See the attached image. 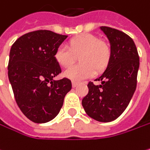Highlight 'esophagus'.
<instances>
[{"label":"esophagus","instance_id":"34e87169","mask_svg":"<svg viewBox=\"0 0 150 150\" xmlns=\"http://www.w3.org/2000/svg\"><path fill=\"white\" fill-rule=\"evenodd\" d=\"M77 85H78V83H77V82H74V81L72 82V86H73L74 88H76Z\"/></svg>","mask_w":150,"mask_h":150}]
</instances>
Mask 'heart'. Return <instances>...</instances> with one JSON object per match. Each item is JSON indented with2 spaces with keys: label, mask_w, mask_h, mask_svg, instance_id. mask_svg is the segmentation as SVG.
<instances>
[{
  "label": "heart",
  "mask_w": 150,
  "mask_h": 150,
  "mask_svg": "<svg viewBox=\"0 0 150 150\" xmlns=\"http://www.w3.org/2000/svg\"><path fill=\"white\" fill-rule=\"evenodd\" d=\"M79 57L80 65L72 66L63 73L64 76L74 81H82L91 77L95 69H104L109 60L110 49L93 35L84 34L69 42V47L65 44L59 45L54 54L55 60L64 67L71 66L76 60V55Z\"/></svg>",
  "instance_id": "obj_1"
}]
</instances>
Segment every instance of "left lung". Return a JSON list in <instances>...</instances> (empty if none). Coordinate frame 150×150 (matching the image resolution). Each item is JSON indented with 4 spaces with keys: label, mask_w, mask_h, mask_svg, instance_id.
I'll return each mask as SVG.
<instances>
[{
    "label": "left lung",
    "mask_w": 150,
    "mask_h": 150,
    "mask_svg": "<svg viewBox=\"0 0 150 150\" xmlns=\"http://www.w3.org/2000/svg\"><path fill=\"white\" fill-rule=\"evenodd\" d=\"M110 43L108 67L95 81L88 83L89 92L82 105L86 114L99 122H111L120 116L129 105L136 90L140 58L133 40L124 32L100 26Z\"/></svg>",
    "instance_id": "1"
}]
</instances>
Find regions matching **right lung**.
<instances>
[{"mask_svg":"<svg viewBox=\"0 0 150 150\" xmlns=\"http://www.w3.org/2000/svg\"><path fill=\"white\" fill-rule=\"evenodd\" d=\"M67 37L37 30L20 36L10 49L8 80L18 108L34 123L43 124L56 117L72 88L67 78L53 79L61 73L55 51Z\"/></svg>","mask_w":150,"mask_h":150,"instance_id":"right-lung-1","label":"right lung"}]
</instances>
